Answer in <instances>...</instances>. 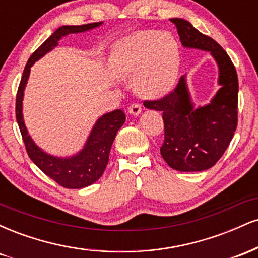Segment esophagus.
<instances>
[{"label": "esophagus", "mask_w": 258, "mask_h": 258, "mask_svg": "<svg viewBox=\"0 0 258 258\" xmlns=\"http://www.w3.org/2000/svg\"><path fill=\"white\" fill-rule=\"evenodd\" d=\"M141 111H142V106L141 104H138V103H132V104L128 106V112L131 115H138L141 114Z\"/></svg>", "instance_id": "esophagus-1"}]
</instances>
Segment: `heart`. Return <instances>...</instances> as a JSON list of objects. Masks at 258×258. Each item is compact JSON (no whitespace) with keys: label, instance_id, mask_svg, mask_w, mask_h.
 <instances>
[{"label":"heart","instance_id":"heart-1","mask_svg":"<svg viewBox=\"0 0 258 258\" xmlns=\"http://www.w3.org/2000/svg\"><path fill=\"white\" fill-rule=\"evenodd\" d=\"M111 69L117 78L136 74V90L142 97L155 98L172 88L179 65V48L168 32L137 31L115 44Z\"/></svg>","mask_w":258,"mask_h":258}]
</instances>
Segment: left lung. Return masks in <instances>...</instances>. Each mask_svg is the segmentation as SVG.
I'll return each instance as SVG.
<instances>
[{"instance_id": "left-lung-1", "label": "left lung", "mask_w": 258, "mask_h": 258, "mask_svg": "<svg viewBox=\"0 0 258 258\" xmlns=\"http://www.w3.org/2000/svg\"><path fill=\"white\" fill-rule=\"evenodd\" d=\"M184 47L211 52L220 67L222 87L212 102L194 109L184 78L159 99L144 100V105L162 111L165 138L160 148L170 167L197 172L212 167L222 158L238 125V75L227 52L214 38L201 34L184 19L172 18Z\"/></svg>"}]
</instances>
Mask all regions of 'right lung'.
<instances>
[{"label": "right lung", "instance_id": "1", "mask_svg": "<svg viewBox=\"0 0 258 258\" xmlns=\"http://www.w3.org/2000/svg\"><path fill=\"white\" fill-rule=\"evenodd\" d=\"M100 24L102 23H91V24L85 25H64L57 29L29 58L17 92L16 117L23 141H24L26 153L43 173L51 177L54 182H57L59 185L64 186V188H84V186L91 185L92 183L100 178L108 165L109 153H110L116 132L119 131L126 120L125 112L120 109H116V110L103 115L94 125L82 152L74 158L59 159L43 153L40 148L35 146L30 136L28 135L22 114L23 92H24V87L28 81L29 74H30L31 65L47 52L54 48L60 37L68 34H74V32L90 30Z\"/></svg>", "mask_w": 258, "mask_h": 258}]
</instances>
